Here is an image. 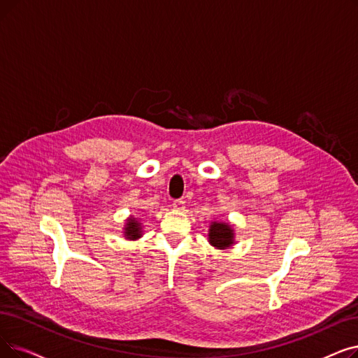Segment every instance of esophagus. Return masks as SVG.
Masks as SVG:
<instances>
[{
    "label": "esophagus",
    "mask_w": 358,
    "mask_h": 358,
    "mask_svg": "<svg viewBox=\"0 0 358 358\" xmlns=\"http://www.w3.org/2000/svg\"><path fill=\"white\" fill-rule=\"evenodd\" d=\"M173 208H174L176 210H184L185 203H184L182 200H174V201H173Z\"/></svg>",
    "instance_id": "1"
}]
</instances>
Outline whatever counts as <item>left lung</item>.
Listing matches in <instances>:
<instances>
[{
	"mask_svg": "<svg viewBox=\"0 0 358 358\" xmlns=\"http://www.w3.org/2000/svg\"><path fill=\"white\" fill-rule=\"evenodd\" d=\"M208 241L217 250H227L236 244V231L228 221H212L208 231Z\"/></svg>",
	"mask_w": 358,
	"mask_h": 358,
	"instance_id": "obj_1",
	"label": "left lung"
}]
</instances>
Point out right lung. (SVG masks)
I'll return each mask as SVG.
<instances>
[{
  "mask_svg": "<svg viewBox=\"0 0 358 358\" xmlns=\"http://www.w3.org/2000/svg\"><path fill=\"white\" fill-rule=\"evenodd\" d=\"M122 236H124V238L131 240V241L141 238L143 236L142 221L138 220V217H134L133 215H130L127 220H126V224H124Z\"/></svg>",
  "mask_w": 358,
  "mask_h": 358,
  "instance_id": "add662e5",
  "label": "right lung"
}]
</instances>
